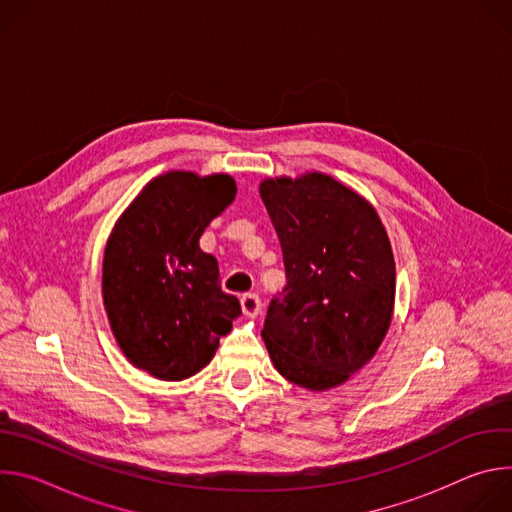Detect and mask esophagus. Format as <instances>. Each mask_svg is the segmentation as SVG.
Segmentation results:
<instances>
[{"instance_id": "34e87169", "label": "esophagus", "mask_w": 512, "mask_h": 512, "mask_svg": "<svg viewBox=\"0 0 512 512\" xmlns=\"http://www.w3.org/2000/svg\"><path fill=\"white\" fill-rule=\"evenodd\" d=\"M241 310L245 316H257L261 310V300L257 294H245L241 298Z\"/></svg>"}]
</instances>
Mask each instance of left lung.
Instances as JSON below:
<instances>
[{
  "instance_id": "left-lung-1",
  "label": "left lung",
  "mask_w": 512,
  "mask_h": 512,
  "mask_svg": "<svg viewBox=\"0 0 512 512\" xmlns=\"http://www.w3.org/2000/svg\"><path fill=\"white\" fill-rule=\"evenodd\" d=\"M259 194L287 277L261 330L267 352L289 383L334 389L377 354L391 326L387 231L369 200L322 172L265 178Z\"/></svg>"
}]
</instances>
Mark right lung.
I'll list each match as a JSON object with an SVG mask.
<instances>
[{
  "instance_id": "obj_1",
  "label": "right lung",
  "mask_w": 512,
  "mask_h": 512,
  "mask_svg": "<svg viewBox=\"0 0 512 512\" xmlns=\"http://www.w3.org/2000/svg\"><path fill=\"white\" fill-rule=\"evenodd\" d=\"M237 194L229 174L170 170L143 186L115 223L103 255V304L133 367L182 381L212 360L241 316L218 263L198 245Z\"/></svg>"
}]
</instances>
